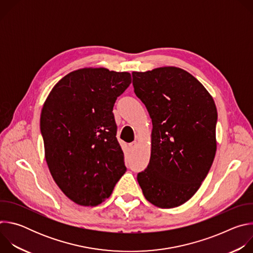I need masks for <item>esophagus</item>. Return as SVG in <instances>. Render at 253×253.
<instances>
[{"label":"esophagus","mask_w":253,"mask_h":253,"mask_svg":"<svg viewBox=\"0 0 253 253\" xmlns=\"http://www.w3.org/2000/svg\"><path fill=\"white\" fill-rule=\"evenodd\" d=\"M137 145H138V143H137L136 141L131 142V143L129 144V148H130L131 150H135V149L137 148Z\"/></svg>","instance_id":"esophagus-1"}]
</instances>
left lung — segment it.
Returning a JSON list of instances; mask_svg holds the SVG:
<instances>
[{"mask_svg": "<svg viewBox=\"0 0 253 253\" xmlns=\"http://www.w3.org/2000/svg\"><path fill=\"white\" fill-rule=\"evenodd\" d=\"M136 96L152 119L151 157L137 175L145 198L160 208L188 201L207 176L216 152L217 110L188 72L162 67L133 72Z\"/></svg>", "mask_w": 253, "mask_h": 253, "instance_id": "8db88e82", "label": "left lung"}]
</instances>
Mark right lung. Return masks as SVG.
<instances>
[{
    "instance_id": "right-lung-1",
    "label": "right lung",
    "mask_w": 253,
    "mask_h": 253,
    "mask_svg": "<svg viewBox=\"0 0 253 253\" xmlns=\"http://www.w3.org/2000/svg\"><path fill=\"white\" fill-rule=\"evenodd\" d=\"M130 84L127 72L84 68L62 78L45 101L46 161L59 188L79 205L102 203L126 171L112 111Z\"/></svg>"
}]
</instances>
